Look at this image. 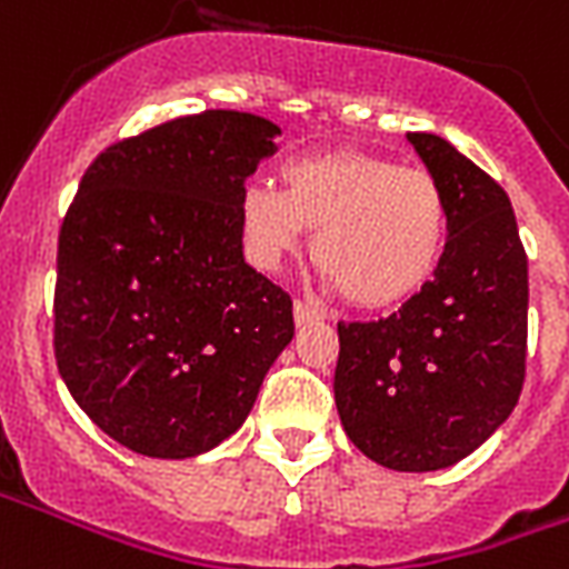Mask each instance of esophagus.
<instances>
[{"label": "esophagus", "mask_w": 569, "mask_h": 569, "mask_svg": "<svg viewBox=\"0 0 569 569\" xmlns=\"http://www.w3.org/2000/svg\"><path fill=\"white\" fill-rule=\"evenodd\" d=\"M292 316H295V325H298V328H301V325L319 322V319H322V313L316 310L313 303H307V301H295L292 303Z\"/></svg>", "instance_id": "34e87169"}]
</instances>
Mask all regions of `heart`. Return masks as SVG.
I'll return each mask as SVG.
<instances>
[{
    "label": "heart",
    "mask_w": 569,
    "mask_h": 569,
    "mask_svg": "<svg viewBox=\"0 0 569 569\" xmlns=\"http://www.w3.org/2000/svg\"><path fill=\"white\" fill-rule=\"evenodd\" d=\"M280 184L250 181L238 227L256 266L277 268L313 236V262L355 307L388 310L432 280L448 244V199L423 169L367 151L295 158Z\"/></svg>",
    "instance_id": "b5f03b06"
}]
</instances>
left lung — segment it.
Wrapping results in <instances>:
<instances>
[{"label": "left lung", "instance_id": "1", "mask_svg": "<svg viewBox=\"0 0 569 569\" xmlns=\"http://www.w3.org/2000/svg\"><path fill=\"white\" fill-rule=\"evenodd\" d=\"M406 140L448 199V244L397 313L337 325L333 400L363 457L439 471L475 453L519 402L528 259L501 184L436 133Z\"/></svg>", "mask_w": 569, "mask_h": 569}]
</instances>
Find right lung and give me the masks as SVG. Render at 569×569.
<instances>
[{"mask_svg":"<svg viewBox=\"0 0 569 569\" xmlns=\"http://www.w3.org/2000/svg\"><path fill=\"white\" fill-rule=\"evenodd\" d=\"M274 121L208 110L86 169L59 232L56 363L94 427L133 453L227 441L295 337L289 295L244 262L238 197Z\"/></svg>","mask_w":569,"mask_h":569,"instance_id":"add662e5","label":"right lung"}]
</instances>
